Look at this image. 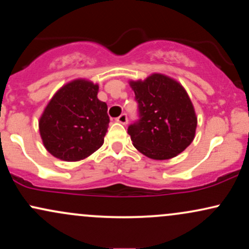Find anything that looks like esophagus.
Segmentation results:
<instances>
[{"mask_svg":"<svg viewBox=\"0 0 249 249\" xmlns=\"http://www.w3.org/2000/svg\"><path fill=\"white\" fill-rule=\"evenodd\" d=\"M116 121L118 123H121V124L126 125L127 124V115H126V113H122V115L119 116L118 118L116 119Z\"/></svg>","mask_w":249,"mask_h":249,"instance_id":"obj_1","label":"esophagus"}]
</instances>
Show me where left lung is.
Returning <instances> with one entry per match:
<instances>
[{
  "instance_id": "left-lung-1",
  "label": "left lung",
  "mask_w": 249,
  "mask_h": 249,
  "mask_svg": "<svg viewBox=\"0 0 249 249\" xmlns=\"http://www.w3.org/2000/svg\"><path fill=\"white\" fill-rule=\"evenodd\" d=\"M139 119L127 133L133 146L156 160L178 156L193 142L196 116L182 85L171 77L153 73L145 81H131Z\"/></svg>"
}]
</instances>
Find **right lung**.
Returning <instances> with one entry per match:
<instances>
[{
  "label": "right lung",
  "instance_id": "add662e5",
  "mask_svg": "<svg viewBox=\"0 0 249 249\" xmlns=\"http://www.w3.org/2000/svg\"><path fill=\"white\" fill-rule=\"evenodd\" d=\"M97 93V84L75 79L53 95L38 122L48 152L61 160L78 161L102 146L110 118L107 103Z\"/></svg>",
  "mask_w": 249,
  "mask_h": 249
}]
</instances>
